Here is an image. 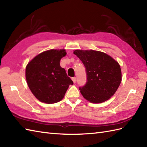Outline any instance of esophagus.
Here are the masks:
<instances>
[{
    "mask_svg": "<svg viewBox=\"0 0 147 147\" xmlns=\"http://www.w3.org/2000/svg\"><path fill=\"white\" fill-rule=\"evenodd\" d=\"M72 80H73V81L74 82V83H75L76 82V77H73V78H72Z\"/></svg>",
    "mask_w": 147,
    "mask_h": 147,
    "instance_id": "1",
    "label": "esophagus"
}]
</instances>
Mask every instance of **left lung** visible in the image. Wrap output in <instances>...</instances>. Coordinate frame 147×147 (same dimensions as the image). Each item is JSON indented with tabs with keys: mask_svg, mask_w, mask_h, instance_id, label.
<instances>
[{
	"mask_svg": "<svg viewBox=\"0 0 147 147\" xmlns=\"http://www.w3.org/2000/svg\"><path fill=\"white\" fill-rule=\"evenodd\" d=\"M74 54L86 68V84L79 88L83 97L93 103L109 100L121 81V68L117 61L100 51L75 50Z\"/></svg>",
	"mask_w": 147,
	"mask_h": 147,
	"instance_id": "left-lung-1",
	"label": "left lung"
}]
</instances>
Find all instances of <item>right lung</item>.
I'll list each match as a JSON object with an SVG mask.
<instances>
[{"label": "right lung", "instance_id": "add662e5", "mask_svg": "<svg viewBox=\"0 0 147 147\" xmlns=\"http://www.w3.org/2000/svg\"><path fill=\"white\" fill-rule=\"evenodd\" d=\"M65 50L51 49L38 54L27 64L26 78L29 89L38 100L45 103L59 102L73 84L66 70L60 66Z\"/></svg>", "mask_w": 147, "mask_h": 147}]
</instances>
